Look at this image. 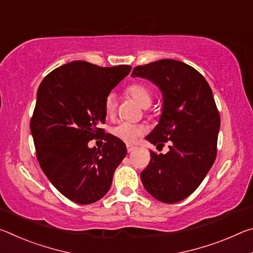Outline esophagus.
<instances>
[{
    "label": "esophagus",
    "mask_w": 253,
    "mask_h": 253,
    "mask_svg": "<svg viewBox=\"0 0 253 253\" xmlns=\"http://www.w3.org/2000/svg\"><path fill=\"white\" fill-rule=\"evenodd\" d=\"M136 147L132 146V145H127V152L128 153H131L132 151H135Z\"/></svg>",
    "instance_id": "34e87169"
}]
</instances>
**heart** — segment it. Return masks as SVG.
<instances>
[{
    "label": "heart",
    "mask_w": 253,
    "mask_h": 253,
    "mask_svg": "<svg viewBox=\"0 0 253 253\" xmlns=\"http://www.w3.org/2000/svg\"><path fill=\"white\" fill-rule=\"evenodd\" d=\"M125 93L134 99L137 104L142 107H148L153 101V91L147 84L143 83H134L130 84L126 88ZM117 101L116 98L113 93H109L106 97L104 102V110L107 117H113L116 113ZM110 132L118 139L123 140L127 144H134L139 139V137L145 132L144 126L139 124H131V123H119L118 125L114 126L110 129Z\"/></svg>",
    "instance_id": "heart-1"
}]
</instances>
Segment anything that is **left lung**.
<instances>
[{"label":"left lung","mask_w":253,"mask_h":253,"mask_svg":"<svg viewBox=\"0 0 253 253\" xmlns=\"http://www.w3.org/2000/svg\"><path fill=\"white\" fill-rule=\"evenodd\" d=\"M132 77L156 84L164 98L160 124L146 139L169 151H151L143 185L163 203H176L199 187L216 157L220 114L208 81L193 67L163 59L135 67Z\"/></svg>","instance_id":"left-lung-1"}]
</instances>
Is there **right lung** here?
Segmentation results:
<instances>
[{
    "instance_id": "obj_1",
    "label": "right lung",
    "mask_w": 253,
    "mask_h": 253,
    "mask_svg": "<svg viewBox=\"0 0 253 253\" xmlns=\"http://www.w3.org/2000/svg\"><path fill=\"white\" fill-rule=\"evenodd\" d=\"M130 70L126 65L102 68L72 61L51 71L39 85L30 122L37 160L72 202L91 204L104 198L126 156V145L100 125L106 97ZM92 139L106 142L101 150L89 149Z\"/></svg>"
}]
</instances>
